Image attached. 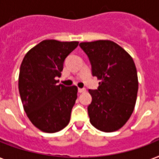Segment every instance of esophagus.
Returning <instances> with one entry per match:
<instances>
[{"mask_svg": "<svg viewBox=\"0 0 159 159\" xmlns=\"http://www.w3.org/2000/svg\"><path fill=\"white\" fill-rule=\"evenodd\" d=\"M85 91H86V89L85 88H78V93H84Z\"/></svg>", "mask_w": 159, "mask_h": 159, "instance_id": "34e87169", "label": "esophagus"}]
</instances>
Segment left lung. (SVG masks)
I'll list each match as a JSON object with an SVG mask.
<instances>
[{"label": "left lung", "mask_w": 159, "mask_h": 159, "mask_svg": "<svg viewBox=\"0 0 159 159\" xmlns=\"http://www.w3.org/2000/svg\"><path fill=\"white\" fill-rule=\"evenodd\" d=\"M79 46L89 58L93 76L101 80L98 89L88 90L93 98L88 107L90 123L105 133L115 132L128 122L136 103L139 81L135 63L112 41L82 42Z\"/></svg>", "instance_id": "1"}]
</instances>
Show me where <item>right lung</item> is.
<instances>
[{
  "instance_id": "right-lung-1",
  "label": "right lung",
  "mask_w": 159,
  "mask_h": 159,
  "mask_svg": "<svg viewBox=\"0 0 159 159\" xmlns=\"http://www.w3.org/2000/svg\"><path fill=\"white\" fill-rule=\"evenodd\" d=\"M78 43L44 40L23 58L18 81L20 99L30 121L42 132L56 133L69 123L77 88L58 84L56 79Z\"/></svg>"
}]
</instances>
